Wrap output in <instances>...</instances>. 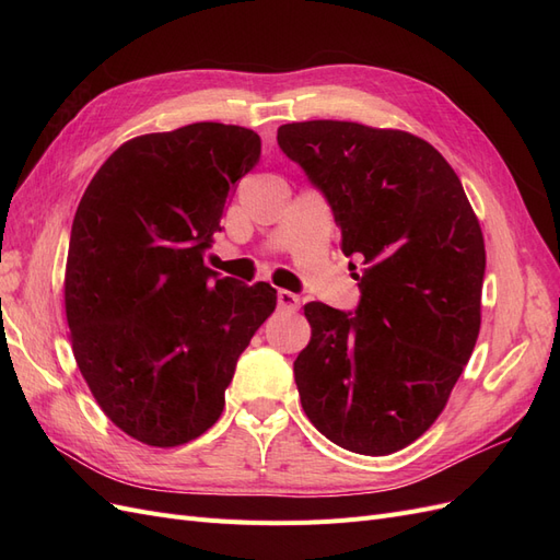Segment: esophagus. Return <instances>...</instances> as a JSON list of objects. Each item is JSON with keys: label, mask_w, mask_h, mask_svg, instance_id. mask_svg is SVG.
<instances>
[{"label": "esophagus", "mask_w": 560, "mask_h": 560, "mask_svg": "<svg viewBox=\"0 0 560 560\" xmlns=\"http://www.w3.org/2000/svg\"><path fill=\"white\" fill-rule=\"evenodd\" d=\"M299 306H301V296H296L294 292H287V290L278 292V308H282V311H296Z\"/></svg>", "instance_id": "1"}]
</instances>
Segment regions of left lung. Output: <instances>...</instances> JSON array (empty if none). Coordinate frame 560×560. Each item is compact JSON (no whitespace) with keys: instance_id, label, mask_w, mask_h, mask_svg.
<instances>
[{"instance_id":"obj_1","label":"left lung","mask_w":560,"mask_h":560,"mask_svg":"<svg viewBox=\"0 0 560 560\" xmlns=\"http://www.w3.org/2000/svg\"><path fill=\"white\" fill-rule=\"evenodd\" d=\"M278 144L329 200L346 257L364 266L354 313L303 306V411L346 451H401L444 411L477 346L479 219L448 161L411 132L325 118L280 126Z\"/></svg>"}]
</instances>
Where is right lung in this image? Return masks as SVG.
Instances as JSON below:
<instances>
[{
	"label": "right lung",
	"mask_w": 560,
	"mask_h": 560,
	"mask_svg": "<svg viewBox=\"0 0 560 560\" xmlns=\"http://www.w3.org/2000/svg\"><path fill=\"white\" fill-rule=\"evenodd\" d=\"M259 154V135L241 126L149 132L81 196L65 266L72 352L100 409L147 446L214 425L235 362L276 311L268 282L217 278L202 261Z\"/></svg>",
	"instance_id": "add662e5"
}]
</instances>
